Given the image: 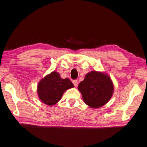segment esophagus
Listing matches in <instances>:
<instances>
[{"mask_svg":"<svg viewBox=\"0 0 147 147\" xmlns=\"http://www.w3.org/2000/svg\"><path fill=\"white\" fill-rule=\"evenodd\" d=\"M73 84L74 85L75 87H77V86H78V82L77 80H74V81H73Z\"/></svg>","mask_w":147,"mask_h":147,"instance_id":"34e87169","label":"esophagus"}]
</instances>
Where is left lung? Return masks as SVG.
Masks as SVG:
<instances>
[{
  "mask_svg": "<svg viewBox=\"0 0 147 147\" xmlns=\"http://www.w3.org/2000/svg\"><path fill=\"white\" fill-rule=\"evenodd\" d=\"M86 105L92 108H98L107 104L114 92V85L110 76L101 71H92L78 86Z\"/></svg>",
  "mask_w": 147,
  "mask_h": 147,
  "instance_id": "8db88e82",
  "label": "left lung"
}]
</instances>
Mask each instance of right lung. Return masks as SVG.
Returning <instances> with one entry per match:
<instances>
[{"mask_svg": "<svg viewBox=\"0 0 147 147\" xmlns=\"http://www.w3.org/2000/svg\"><path fill=\"white\" fill-rule=\"evenodd\" d=\"M74 87L69 79H62L59 73L53 71L39 82L37 95L43 103L53 106L60 101L66 90Z\"/></svg>", "mask_w": 147, "mask_h": 147, "instance_id": "right-lung-1", "label": "right lung"}]
</instances>
